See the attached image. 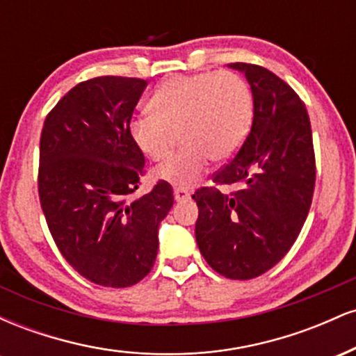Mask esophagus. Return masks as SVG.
<instances>
[{"mask_svg": "<svg viewBox=\"0 0 356 356\" xmlns=\"http://www.w3.org/2000/svg\"><path fill=\"white\" fill-rule=\"evenodd\" d=\"M174 199L177 202L187 201V199H191V192L186 189H174Z\"/></svg>", "mask_w": 356, "mask_h": 356, "instance_id": "1", "label": "esophagus"}]
</instances>
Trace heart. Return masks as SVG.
<instances>
[{
    "instance_id": "obj_1",
    "label": "heart",
    "mask_w": 356,
    "mask_h": 356,
    "mask_svg": "<svg viewBox=\"0 0 356 356\" xmlns=\"http://www.w3.org/2000/svg\"><path fill=\"white\" fill-rule=\"evenodd\" d=\"M152 113L130 122V136L150 161L165 162L177 140L182 149L159 177L177 189L195 186L211 159L229 161L246 140L254 102L246 80L232 72H204L172 76L150 100Z\"/></svg>"
}]
</instances>
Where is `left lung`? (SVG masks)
<instances>
[{
    "instance_id": "1",
    "label": "left lung",
    "mask_w": 356,
    "mask_h": 356,
    "mask_svg": "<svg viewBox=\"0 0 356 356\" xmlns=\"http://www.w3.org/2000/svg\"><path fill=\"white\" fill-rule=\"evenodd\" d=\"M251 85L254 117L238 154L212 175L229 195L201 187L195 241L207 264L229 280H252L276 266L308 218L316 181L312 125L298 93L268 68L229 63Z\"/></svg>"
}]
</instances>
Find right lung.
I'll return each mask as SVG.
<instances>
[{"mask_svg": "<svg viewBox=\"0 0 356 356\" xmlns=\"http://www.w3.org/2000/svg\"><path fill=\"white\" fill-rule=\"evenodd\" d=\"M147 80L97 76L73 87L44 118L38 194L61 256L79 275L107 288H127L152 269L159 224L174 204L159 181L134 197L145 159L130 120Z\"/></svg>", "mask_w": 356, "mask_h": 356, "instance_id": "1", "label": "right lung"}]
</instances>
